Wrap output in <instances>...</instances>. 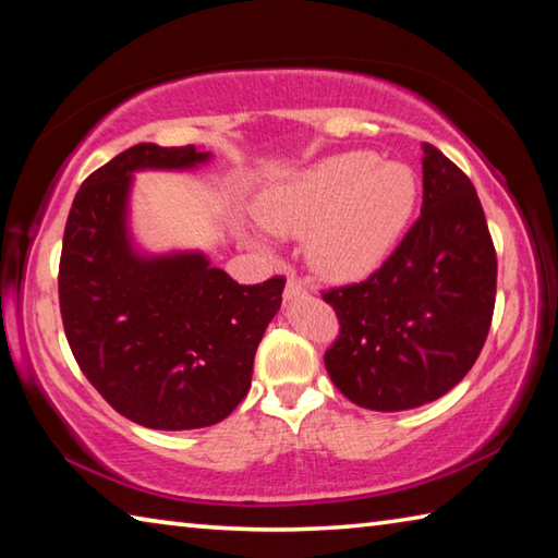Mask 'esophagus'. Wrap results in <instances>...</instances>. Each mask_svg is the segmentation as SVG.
Here are the masks:
<instances>
[{
	"instance_id": "esophagus-1",
	"label": "esophagus",
	"mask_w": 558,
	"mask_h": 558,
	"mask_svg": "<svg viewBox=\"0 0 558 558\" xmlns=\"http://www.w3.org/2000/svg\"><path fill=\"white\" fill-rule=\"evenodd\" d=\"M305 292V288H302V282L295 278V276H288V282H286V300H295L298 295H302Z\"/></svg>"
}]
</instances>
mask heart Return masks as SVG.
Instances as JSON below:
<instances>
[{
  "label": "heart",
  "mask_w": 558,
  "mask_h": 558,
  "mask_svg": "<svg viewBox=\"0 0 558 558\" xmlns=\"http://www.w3.org/2000/svg\"><path fill=\"white\" fill-rule=\"evenodd\" d=\"M418 182L411 167L347 153L270 184L256 219L278 235H305V258L327 280L369 276L389 258L411 221ZM260 251L266 241L251 239Z\"/></svg>",
  "instance_id": "1"
}]
</instances>
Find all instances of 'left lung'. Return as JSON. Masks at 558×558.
<instances>
[{"label":"left lung","instance_id":"1","mask_svg":"<svg viewBox=\"0 0 558 558\" xmlns=\"http://www.w3.org/2000/svg\"><path fill=\"white\" fill-rule=\"evenodd\" d=\"M497 256L470 179L423 145V209L389 260L356 286L325 292L339 339L332 384L369 411H409L446 396L483 352Z\"/></svg>","mask_w":558,"mask_h":558}]
</instances>
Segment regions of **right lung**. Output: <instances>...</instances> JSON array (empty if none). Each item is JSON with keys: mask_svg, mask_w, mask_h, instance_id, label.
Returning <instances> with one entry per match:
<instances>
[{"mask_svg": "<svg viewBox=\"0 0 558 558\" xmlns=\"http://www.w3.org/2000/svg\"><path fill=\"white\" fill-rule=\"evenodd\" d=\"M143 143L93 172L65 221L59 302L71 352L112 409L155 430L223 421L251 389L253 359L286 280L239 286L204 251H145L132 233L135 174L211 162Z\"/></svg>", "mask_w": 558, "mask_h": 558, "instance_id": "right-lung-1", "label": "right lung"}]
</instances>
